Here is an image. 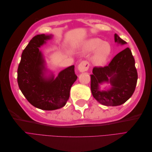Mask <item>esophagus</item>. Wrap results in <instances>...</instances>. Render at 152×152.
<instances>
[{"mask_svg":"<svg viewBox=\"0 0 152 152\" xmlns=\"http://www.w3.org/2000/svg\"><path fill=\"white\" fill-rule=\"evenodd\" d=\"M89 68V63L87 61H82L78 66V70L80 72H84Z\"/></svg>","mask_w":152,"mask_h":152,"instance_id":"1","label":"esophagus"}]
</instances>
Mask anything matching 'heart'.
I'll return each instance as SVG.
<instances>
[{
  "label": "heart",
  "instance_id": "b5f03b06",
  "mask_svg": "<svg viewBox=\"0 0 152 152\" xmlns=\"http://www.w3.org/2000/svg\"><path fill=\"white\" fill-rule=\"evenodd\" d=\"M98 48L93 60L96 65H102L107 61L111 52V48L108 43H103V41L99 39H91L86 45V49L88 50H93Z\"/></svg>",
  "mask_w": 152,
  "mask_h": 152
}]
</instances>
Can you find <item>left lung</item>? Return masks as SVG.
I'll return each instance as SVG.
<instances>
[{
  "instance_id": "1",
  "label": "left lung",
  "mask_w": 152,
  "mask_h": 152,
  "mask_svg": "<svg viewBox=\"0 0 152 152\" xmlns=\"http://www.w3.org/2000/svg\"><path fill=\"white\" fill-rule=\"evenodd\" d=\"M115 42L119 44L127 42L116 34ZM137 72L131 50L126 48L115 56L108 65L95 66L91 75V89L93 97L106 106H118L129 99L134 93L137 84ZM110 82L112 87L107 91H100L99 84Z\"/></svg>"
}]
</instances>
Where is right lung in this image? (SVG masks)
Masks as SVG:
<instances>
[{
    "label": "right lung",
    "mask_w": 152,
    "mask_h": 152,
    "mask_svg": "<svg viewBox=\"0 0 152 152\" xmlns=\"http://www.w3.org/2000/svg\"><path fill=\"white\" fill-rule=\"evenodd\" d=\"M52 35H37L31 39L21 54L18 68V84L23 94L34 107L54 110L64 107L70 97L71 87L77 79L74 65L59 73L44 76L45 61L39 48Z\"/></svg>",
    "instance_id": "add662e5"
}]
</instances>
